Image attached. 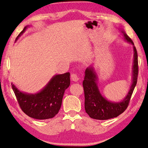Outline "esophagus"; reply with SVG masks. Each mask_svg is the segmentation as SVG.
<instances>
[{"instance_id": "esophagus-1", "label": "esophagus", "mask_w": 148, "mask_h": 148, "mask_svg": "<svg viewBox=\"0 0 148 148\" xmlns=\"http://www.w3.org/2000/svg\"><path fill=\"white\" fill-rule=\"evenodd\" d=\"M71 79L73 82H77L79 80V77L77 76V75L76 74H72Z\"/></svg>"}]
</instances>
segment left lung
Returning <instances> with one entry per match:
<instances>
[{"instance_id":"1","label":"left lung","mask_w":148,"mask_h":148,"mask_svg":"<svg viewBox=\"0 0 148 148\" xmlns=\"http://www.w3.org/2000/svg\"><path fill=\"white\" fill-rule=\"evenodd\" d=\"M125 41L132 45L133 62L132 68V83L126 96L119 101L108 100L102 95L99 88L98 76L92 65L87 67L85 72L83 87L85 95V110L90 117L95 119L106 120L116 117L122 114L128 106L132 92L137 83L138 55L133 42L127 36L124 30L119 29Z\"/></svg>"}]
</instances>
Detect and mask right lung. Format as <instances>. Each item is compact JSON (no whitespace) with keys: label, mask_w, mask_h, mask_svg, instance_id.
<instances>
[{"label":"right lung","mask_w":148,"mask_h":148,"mask_svg":"<svg viewBox=\"0 0 148 148\" xmlns=\"http://www.w3.org/2000/svg\"><path fill=\"white\" fill-rule=\"evenodd\" d=\"M30 26L24 27L19 34L16 42ZM69 72L56 74L46 86L36 93L20 91L12 83V89L21 110L27 116L36 119H47L53 117L61 108L65 90L71 84Z\"/></svg>","instance_id":"right-lung-1"}]
</instances>
